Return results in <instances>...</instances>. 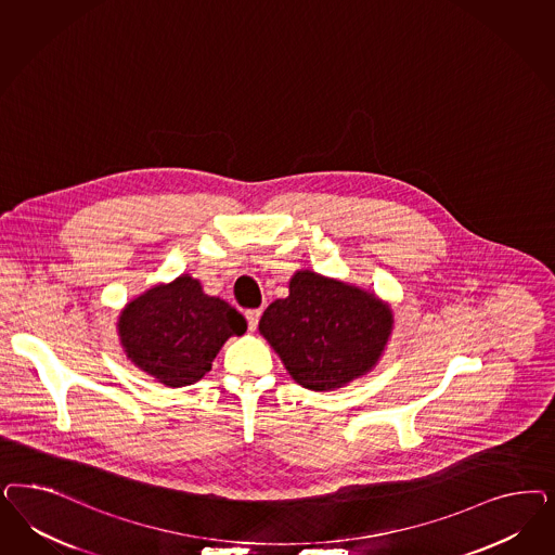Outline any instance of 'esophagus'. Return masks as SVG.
<instances>
[{
  "label": "esophagus",
  "mask_w": 555,
  "mask_h": 555,
  "mask_svg": "<svg viewBox=\"0 0 555 555\" xmlns=\"http://www.w3.org/2000/svg\"><path fill=\"white\" fill-rule=\"evenodd\" d=\"M259 317H261V310H259V308H253V310H247V312H245V319H247V324H249V331H255V328H257Z\"/></svg>",
  "instance_id": "34e87169"
}]
</instances>
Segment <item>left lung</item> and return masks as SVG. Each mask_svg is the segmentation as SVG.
Here are the masks:
<instances>
[{
  "instance_id": "left-lung-1",
  "label": "left lung",
  "mask_w": 555,
  "mask_h": 555,
  "mask_svg": "<svg viewBox=\"0 0 555 555\" xmlns=\"http://www.w3.org/2000/svg\"><path fill=\"white\" fill-rule=\"evenodd\" d=\"M287 287V298L266 308L259 333L296 384L328 392L376 367L392 337V306L312 269H298Z\"/></svg>"
}]
</instances>
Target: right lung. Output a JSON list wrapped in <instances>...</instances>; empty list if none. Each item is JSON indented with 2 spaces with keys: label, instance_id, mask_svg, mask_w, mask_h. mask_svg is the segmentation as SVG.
I'll return each instance as SVG.
<instances>
[{
  "label": "right lung",
  "instance_id": "obj_1",
  "mask_svg": "<svg viewBox=\"0 0 555 555\" xmlns=\"http://www.w3.org/2000/svg\"><path fill=\"white\" fill-rule=\"evenodd\" d=\"M116 328L126 358L141 372L167 388H181L212 370L222 345L243 335L247 321L222 298L208 296L199 280L181 273L130 300Z\"/></svg>",
  "mask_w": 555,
  "mask_h": 555
}]
</instances>
